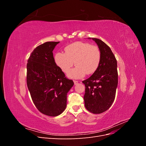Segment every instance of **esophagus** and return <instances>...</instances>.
Instances as JSON below:
<instances>
[{"label": "esophagus", "instance_id": "obj_1", "mask_svg": "<svg viewBox=\"0 0 146 146\" xmlns=\"http://www.w3.org/2000/svg\"><path fill=\"white\" fill-rule=\"evenodd\" d=\"M74 84L75 85H77V84H78V81H77V80H74Z\"/></svg>", "mask_w": 146, "mask_h": 146}]
</instances>
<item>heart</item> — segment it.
I'll use <instances>...</instances> for the list:
<instances>
[{
  "mask_svg": "<svg viewBox=\"0 0 146 146\" xmlns=\"http://www.w3.org/2000/svg\"><path fill=\"white\" fill-rule=\"evenodd\" d=\"M64 54L58 52L54 57L56 66L64 73H68L73 62L76 67L70 71L68 76L72 78H80L94 74L99 67L101 52L99 47L87 42L77 41L66 46Z\"/></svg>",
  "mask_w": 146,
  "mask_h": 146,
  "instance_id": "obj_1",
  "label": "heart"
}]
</instances>
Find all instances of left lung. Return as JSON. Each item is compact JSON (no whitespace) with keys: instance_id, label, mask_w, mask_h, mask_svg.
Instances as JSON below:
<instances>
[{"instance_id":"8db88e82","label":"left lung","mask_w":146,"mask_h":146,"mask_svg":"<svg viewBox=\"0 0 146 146\" xmlns=\"http://www.w3.org/2000/svg\"><path fill=\"white\" fill-rule=\"evenodd\" d=\"M101 52L98 70L82 82L85 85V106L94 114L103 113L111 107L115 99L118 83L117 61L111 48L102 40L92 38Z\"/></svg>"}]
</instances>
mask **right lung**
I'll return each mask as SVG.
<instances>
[{"instance_id":"obj_1","label":"right lung","mask_w":146,"mask_h":146,"mask_svg":"<svg viewBox=\"0 0 146 146\" xmlns=\"http://www.w3.org/2000/svg\"><path fill=\"white\" fill-rule=\"evenodd\" d=\"M59 42L49 41L37 46L27 64V85L35 107L41 113L56 116L66 107L72 80L55 63L53 50Z\"/></svg>"}]
</instances>
